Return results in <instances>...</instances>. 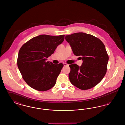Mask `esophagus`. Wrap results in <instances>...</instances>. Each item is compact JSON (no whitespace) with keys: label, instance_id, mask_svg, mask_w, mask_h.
<instances>
[{"label":"esophagus","instance_id":"34e87169","mask_svg":"<svg viewBox=\"0 0 125 125\" xmlns=\"http://www.w3.org/2000/svg\"><path fill=\"white\" fill-rule=\"evenodd\" d=\"M64 64V66H69V65L68 64H66V63H64L63 64Z\"/></svg>","mask_w":125,"mask_h":125}]
</instances>
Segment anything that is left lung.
<instances>
[{"mask_svg":"<svg viewBox=\"0 0 125 125\" xmlns=\"http://www.w3.org/2000/svg\"><path fill=\"white\" fill-rule=\"evenodd\" d=\"M65 39L73 54L83 61L81 66L69 65L71 83L82 90L93 88L106 73L109 57L104 44L98 38L83 32L65 36Z\"/></svg>","mask_w":125,"mask_h":125,"instance_id":"obj_1","label":"left lung"}]
</instances>
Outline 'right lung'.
<instances>
[{"label":"right lung","mask_w":125,"mask_h":125,"mask_svg":"<svg viewBox=\"0 0 125 125\" xmlns=\"http://www.w3.org/2000/svg\"><path fill=\"white\" fill-rule=\"evenodd\" d=\"M64 38L65 35H42L31 39L21 48L17 59L18 68L30 87L44 91L54 86L64 65H55L46 60Z\"/></svg>","instance_id":"obj_1"}]
</instances>
